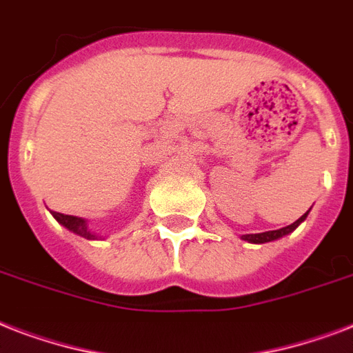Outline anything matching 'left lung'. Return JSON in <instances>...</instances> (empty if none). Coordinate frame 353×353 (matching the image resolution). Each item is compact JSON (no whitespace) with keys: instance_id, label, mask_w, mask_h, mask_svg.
<instances>
[{"instance_id":"1","label":"left lung","mask_w":353,"mask_h":353,"mask_svg":"<svg viewBox=\"0 0 353 353\" xmlns=\"http://www.w3.org/2000/svg\"><path fill=\"white\" fill-rule=\"evenodd\" d=\"M306 216H307V212L304 216H301V218H299L295 223H291V225H288V227H282V229H279V231L258 232V234H243L241 236V240L251 241V243H265V241H273V240H276V238H282V236L290 234L291 231H295L296 227L301 225V221L306 220Z\"/></svg>"}]
</instances>
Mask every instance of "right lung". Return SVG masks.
Wrapping results in <instances>:
<instances>
[{"label":"right lung","mask_w":353,"mask_h":353,"mask_svg":"<svg viewBox=\"0 0 353 353\" xmlns=\"http://www.w3.org/2000/svg\"><path fill=\"white\" fill-rule=\"evenodd\" d=\"M52 216L57 218L58 223H62L65 229L69 231H73L74 234L82 236V238H88V240H97V236L88 229L85 225V221L82 218H77V216H69V214H62V212H52Z\"/></svg>","instance_id":"right-lung-1"}]
</instances>
